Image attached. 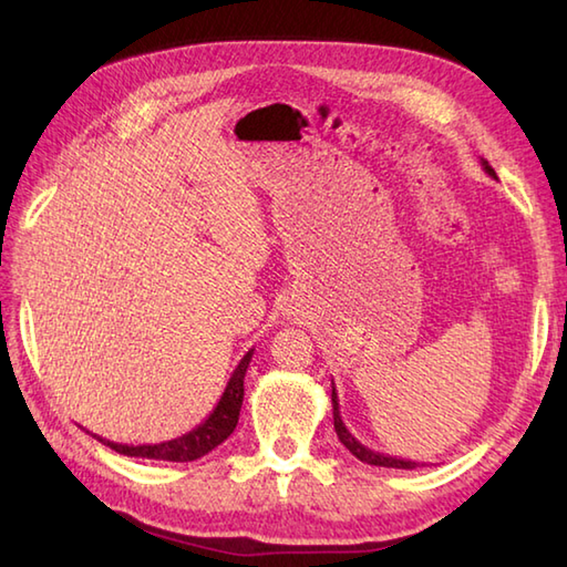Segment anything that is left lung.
Segmentation results:
<instances>
[{"label":"left lung","instance_id":"1","mask_svg":"<svg viewBox=\"0 0 567 567\" xmlns=\"http://www.w3.org/2000/svg\"><path fill=\"white\" fill-rule=\"evenodd\" d=\"M483 171L497 179V173L492 171V165L487 161H483ZM331 404H333V429H336V436H339V441L346 445L348 451H351L358 461H363L368 465H380V467H400V470H414L419 463L414 461H404V457H394V455H388V453H378L368 449V445L360 443L351 431H348V426L343 424L341 419V406H339V392H336V384L331 388ZM424 465V463H421Z\"/></svg>","mask_w":567,"mask_h":567}]
</instances>
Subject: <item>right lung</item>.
<instances>
[{"label": "right lung", "mask_w": 567, "mask_h": 567, "mask_svg": "<svg viewBox=\"0 0 567 567\" xmlns=\"http://www.w3.org/2000/svg\"><path fill=\"white\" fill-rule=\"evenodd\" d=\"M250 358H252V348L244 358H240V363L231 372V378H228L221 400L216 402L212 414L204 419L197 429L183 433V436H177L173 441L143 443V445L114 443V441H106V439L97 436V433H92V436L102 441L104 445H110L112 451L128 455V457H148V461H171V463L197 461V457L207 455L209 451H214L216 445H221L234 433V429L238 424L240 404H244V378H246V370L250 365Z\"/></svg>", "instance_id": "obj_1"}]
</instances>
